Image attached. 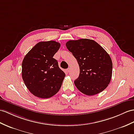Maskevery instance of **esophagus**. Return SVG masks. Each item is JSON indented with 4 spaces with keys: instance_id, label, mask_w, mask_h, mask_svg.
Returning <instances> with one entry per match:
<instances>
[{
    "instance_id": "obj_1",
    "label": "esophagus",
    "mask_w": 134,
    "mask_h": 134,
    "mask_svg": "<svg viewBox=\"0 0 134 134\" xmlns=\"http://www.w3.org/2000/svg\"><path fill=\"white\" fill-rule=\"evenodd\" d=\"M66 70L68 71V72L69 73V72H70V68H68V69H67V70Z\"/></svg>"
}]
</instances>
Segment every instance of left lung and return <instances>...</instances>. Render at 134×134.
Instances as JSON below:
<instances>
[{"mask_svg": "<svg viewBox=\"0 0 134 134\" xmlns=\"http://www.w3.org/2000/svg\"><path fill=\"white\" fill-rule=\"evenodd\" d=\"M66 46L79 65V77L74 82L77 89L90 96L105 90L111 79L113 70L112 61L106 51L87 38L69 40Z\"/></svg>", "mask_w": 134, "mask_h": 134, "instance_id": "left-lung-1", "label": "left lung"}]
</instances>
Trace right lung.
<instances>
[{
	"label": "right lung",
	"instance_id": "obj_1",
	"mask_svg": "<svg viewBox=\"0 0 134 134\" xmlns=\"http://www.w3.org/2000/svg\"><path fill=\"white\" fill-rule=\"evenodd\" d=\"M60 44L55 41H41L25 55L22 62L21 76L32 94L49 98L60 89L65 74L53 56Z\"/></svg>",
	"mask_w": 134,
	"mask_h": 134
}]
</instances>
